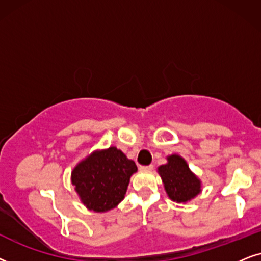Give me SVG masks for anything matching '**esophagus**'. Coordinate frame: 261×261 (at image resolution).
Masks as SVG:
<instances>
[{"mask_svg": "<svg viewBox=\"0 0 261 261\" xmlns=\"http://www.w3.org/2000/svg\"><path fill=\"white\" fill-rule=\"evenodd\" d=\"M140 169H141V171H143V172L151 171V169H152V165H150V166H141Z\"/></svg>", "mask_w": 261, "mask_h": 261, "instance_id": "obj_1", "label": "esophagus"}]
</instances>
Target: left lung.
<instances>
[{
  "label": "left lung",
  "mask_w": 261,
  "mask_h": 261,
  "mask_svg": "<svg viewBox=\"0 0 261 261\" xmlns=\"http://www.w3.org/2000/svg\"><path fill=\"white\" fill-rule=\"evenodd\" d=\"M168 198L186 204L201 192V180L191 171L186 160L178 154L167 156V163L158 168Z\"/></svg>",
  "instance_id": "1"
}]
</instances>
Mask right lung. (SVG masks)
Here are the masks:
<instances>
[{"label": "right lung", "mask_w": 261, "mask_h": 261, "mask_svg": "<svg viewBox=\"0 0 261 261\" xmlns=\"http://www.w3.org/2000/svg\"><path fill=\"white\" fill-rule=\"evenodd\" d=\"M137 166L116 147L99 149L71 171V184L81 203L94 213H107L125 198Z\"/></svg>", "instance_id": "1"}]
</instances>
